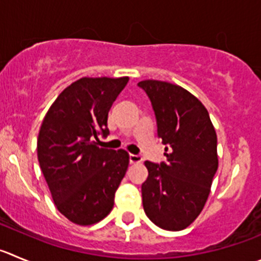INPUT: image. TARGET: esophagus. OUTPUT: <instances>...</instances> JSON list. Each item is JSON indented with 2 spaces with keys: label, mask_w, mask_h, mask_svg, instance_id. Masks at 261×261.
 Instances as JSON below:
<instances>
[{
  "label": "esophagus",
  "mask_w": 261,
  "mask_h": 261,
  "mask_svg": "<svg viewBox=\"0 0 261 261\" xmlns=\"http://www.w3.org/2000/svg\"><path fill=\"white\" fill-rule=\"evenodd\" d=\"M142 161V158L140 155H135V153H129V163L130 164H138Z\"/></svg>",
  "instance_id": "34e87169"
}]
</instances>
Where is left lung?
<instances>
[{
    "label": "left lung",
    "instance_id": "left-lung-1",
    "mask_svg": "<svg viewBox=\"0 0 261 261\" xmlns=\"http://www.w3.org/2000/svg\"><path fill=\"white\" fill-rule=\"evenodd\" d=\"M155 113L165 163L146 161L143 210L166 230L187 228L205 206L218 169L217 133L205 106L190 92L161 81L138 83Z\"/></svg>",
    "mask_w": 261,
    "mask_h": 261
}]
</instances>
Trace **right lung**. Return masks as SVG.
Segmentation results:
<instances>
[{
  "label": "right lung",
  "mask_w": 261,
  "mask_h": 261,
  "mask_svg": "<svg viewBox=\"0 0 261 261\" xmlns=\"http://www.w3.org/2000/svg\"><path fill=\"white\" fill-rule=\"evenodd\" d=\"M128 81L102 76L74 82L55 100L39 129L41 170L58 210L75 224L102 220L125 175L128 152L101 148L95 141L109 135V111Z\"/></svg>",
  "instance_id": "right-lung-1"
}]
</instances>
